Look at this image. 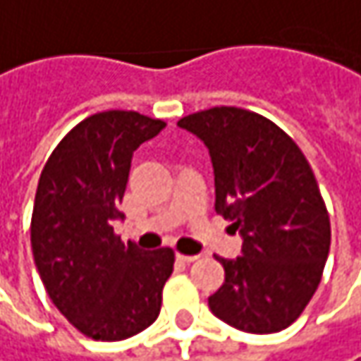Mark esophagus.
Returning a JSON list of instances; mask_svg holds the SVG:
<instances>
[{
  "mask_svg": "<svg viewBox=\"0 0 361 361\" xmlns=\"http://www.w3.org/2000/svg\"><path fill=\"white\" fill-rule=\"evenodd\" d=\"M176 261H180V263H193V261H197V257L195 255H176Z\"/></svg>",
  "mask_w": 361,
  "mask_h": 361,
  "instance_id": "esophagus-1",
  "label": "esophagus"
}]
</instances>
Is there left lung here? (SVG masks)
Returning a JSON list of instances; mask_svg holds the SVG:
<instances>
[{"label": "left lung", "instance_id": "left-lung-1", "mask_svg": "<svg viewBox=\"0 0 361 361\" xmlns=\"http://www.w3.org/2000/svg\"><path fill=\"white\" fill-rule=\"evenodd\" d=\"M178 127L207 147L216 212L243 238L240 257L218 259L226 281L207 300L212 312L246 333L290 326L317 292L331 246L308 160L277 125L243 109L214 106Z\"/></svg>", "mask_w": 361, "mask_h": 361}]
</instances>
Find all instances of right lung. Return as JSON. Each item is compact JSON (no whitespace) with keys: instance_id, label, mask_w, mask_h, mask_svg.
I'll return each mask as SVG.
<instances>
[{"instance_id":"obj_1","label":"right lung","mask_w":361,"mask_h":361,"mask_svg":"<svg viewBox=\"0 0 361 361\" xmlns=\"http://www.w3.org/2000/svg\"><path fill=\"white\" fill-rule=\"evenodd\" d=\"M164 121L104 111L71 129L42 168L30 226L32 255L44 290L78 331L121 341L160 314L172 273V248L123 245L113 224L133 152L156 137Z\"/></svg>"}]
</instances>
